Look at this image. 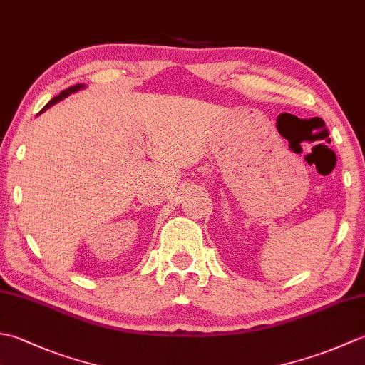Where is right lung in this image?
<instances>
[{
  "label": "right lung",
  "instance_id": "add662e5",
  "mask_svg": "<svg viewBox=\"0 0 365 365\" xmlns=\"http://www.w3.org/2000/svg\"><path fill=\"white\" fill-rule=\"evenodd\" d=\"M83 88V84H75V86H71V88H67L66 91H63V92H61V94L58 96V97H54V98H51L50 100V102L48 103H46L45 106H43V110L42 111H45L46 110V108H50L51 105H54V103H56V102H59V100L61 98H64V97H67L68 94H72V92H75V91H78V89H81ZM41 111V113H42Z\"/></svg>",
  "mask_w": 365,
  "mask_h": 365
}]
</instances>
